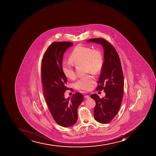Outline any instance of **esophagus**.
I'll use <instances>...</instances> for the list:
<instances>
[{
	"instance_id": "esophagus-1",
	"label": "esophagus",
	"mask_w": 156,
	"mask_h": 156,
	"mask_svg": "<svg viewBox=\"0 0 156 156\" xmlns=\"http://www.w3.org/2000/svg\"><path fill=\"white\" fill-rule=\"evenodd\" d=\"M84 98H86V99H89V98H90V96L89 95H84Z\"/></svg>"
}]
</instances>
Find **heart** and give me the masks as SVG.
<instances>
[{"mask_svg":"<svg viewBox=\"0 0 156 156\" xmlns=\"http://www.w3.org/2000/svg\"><path fill=\"white\" fill-rule=\"evenodd\" d=\"M70 61H66L62 64V71L65 76L70 79L76 77L74 65L84 64L87 72L97 74L102 70L103 65V57L99 50L93 49L91 47L78 45L73 49L71 53ZM95 78L91 75H87L79 79L74 84L75 88L84 91L92 89L95 82Z\"/></svg>","mask_w":156,"mask_h":156,"instance_id":"heart-1","label":"heart"}]
</instances>
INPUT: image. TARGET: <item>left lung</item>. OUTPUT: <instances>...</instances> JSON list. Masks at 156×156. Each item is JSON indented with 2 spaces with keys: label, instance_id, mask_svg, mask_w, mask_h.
I'll return each mask as SVG.
<instances>
[{
  "label": "left lung",
  "instance_id": "obj_1",
  "mask_svg": "<svg viewBox=\"0 0 156 156\" xmlns=\"http://www.w3.org/2000/svg\"><path fill=\"white\" fill-rule=\"evenodd\" d=\"M87 41L101 44L104 50V61L96 90H104L106 96L100 98L95 94L91 97L96 102L94 109L95 120L99 123L107 124L117 114L123 98L124 77L121 64L117 52L107 40L96 38Z\"/></svg>",
  "mask_w": 156,
  "mask_h": 156
}]
</instances>
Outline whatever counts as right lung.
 <instances>
[{"label":"right lung","mask_w":156,"mask_h":156,"mask_svg":"<svg viewBox=\"0 0 156 156\" xmlns=\"http://www.w3.org/2000/svg\"><path fill=\"white\" fill-rule=\"evenodd\" d=\"M73 44L70 42H53L44 53L41 67L44 99L55 121L65 128L76 123L78 107L84 99L80 93L73 94L72 98L64 97L69 88L62 71V59L66 50Z\"/></svg>","instance_id":"1"}]
</instances>
